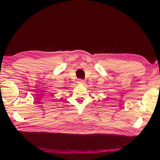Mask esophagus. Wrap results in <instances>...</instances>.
Here are the masks:
<instances>
[{"label": "esophagus", "instance_id": "obj_1", "mask_svg": "<svg viewBox=\"0 0 160 160\" xmlns=\"http://www.w3.org/2000/svg\"><path fill=\"white\" fill-rule=\"evenodd\" d=\"M86 82V81L84 80H82V79H79L78 80V83H80V84H84Z\"/></svg>", "mask_w": 160, "mask_h": 160}]
</instances>
